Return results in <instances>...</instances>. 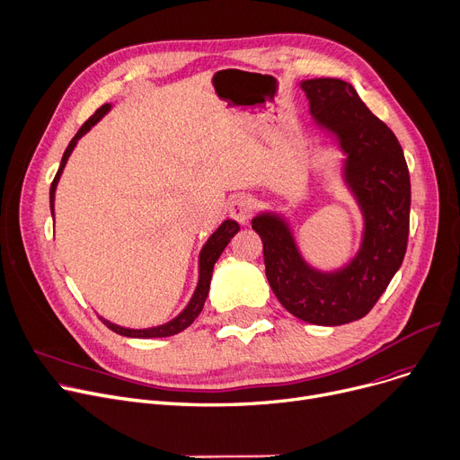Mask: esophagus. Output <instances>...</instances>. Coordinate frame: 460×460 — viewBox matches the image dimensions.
Returning a JSON list of instances; mask_svg holds the SVG:
<instances>
[{
    "instance_id": "obj_1",
    "label": "esophagus",
    "mask_w": 460,
    "mask_h": 460,
    "mask_svg": "<svg viewBox=\"0 0 460 460\" xmlns=\"http://www.w3.org/2000/svg\"><path fill=\"white\" fill-rule=\"evenodd\" d=\"M252 209H254V202H252L251 196L239 194L230 202L228 213H230V217L234 218V221H237L239 225H245L249 221Z\"/></svg>"
}]
</instances>
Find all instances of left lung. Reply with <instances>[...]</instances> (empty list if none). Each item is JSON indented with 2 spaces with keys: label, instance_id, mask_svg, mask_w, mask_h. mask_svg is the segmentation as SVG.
Wrapping results in <instances>:
<instances>
[{
  "label": "left lung",
  "instance_id": "1",
  "mask_svg": "<svg viewBox=\"0 0 460 460\" xmlns=\"http://www.w3.org/2000/svg\"><path fill=\"white\" fill-rule=\"evenodd\" d=\"M309 112L342 153L339 173L361 213L358 251L335 270L305 260L287 213L260 211L252 230L264 243L270 287L296 318L342 325L363 318L399 271L410 228V173L393 130L368 111L352 84L301 80Z\"/></svg>",
  "mask_w": 460,
  "mask_h": 460
}]
</instances>
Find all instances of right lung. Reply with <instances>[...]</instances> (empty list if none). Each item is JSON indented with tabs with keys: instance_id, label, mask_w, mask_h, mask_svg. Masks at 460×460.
<instances>
[{
	"instance_id": "right-lung-1",
	"label": "right lung",
	"mask_w": 460,
	"mask_h": 460,
	"mask_svg": "<svg viewBox=\"0 0 460 460\" xmlns=\"http://www.w3.org/2000/svg\"><path fill=\"white\" fill-rule=\"evenodd\" d=\"M111 111H112V104H111V102L102 104V106L99 108V111L80 127L76 137L69 142L67 149H65L63 157H61L59 170H58L56 178H54V181H52V185H50V211H52V217H54L56 189H58V183H59V178H61V173H63V168H65V164H67L73 149L76 147L78 140H80L84 135L90 133L92 127L97 125ZM237 232H239V225H237L235 221H232V218H226V221H223L221 225H218V228L208 237V242L204 243V247H202V251H200V254H199V282H196V288H194V292H192L189 303L185 305V309H183L176 318H172L170 322L161 323V325L146 327V330H130V327H123V325L108 322V320L102 318V316H99V318L102 320V323L108 327V330H112L114 333L123 335V337H130V339H161V337H172V335L181 333V332L187 330V327H189L196 318H199V314L202 313L206 297H208V294H209V282H211L215 261L218 260V256L223 254V251H225L226 245L230 243V239H232Z\"/></svg>"
}]
</instances>
